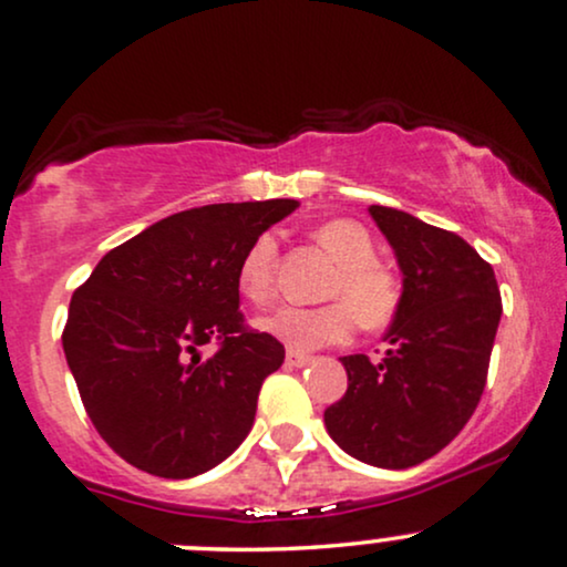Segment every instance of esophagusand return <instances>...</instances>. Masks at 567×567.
<instances>
[{
    "label": "esophagus",
    "mask_w": 567,
    "mask_h": 567,
    "mask_svg": "<svg viewBox=\"0 0 567 567\" xmlns=\"http://www.w3.org/2000/svg\"><path fill=\"white\" fill-rule=\"evenodd\" d=\"M313 357H309V353H301V351H288V364L290 367H306L311 364Z\"/></svg>",
    "instance_id": "34e87169"
}]
</instances>
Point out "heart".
Segmentation results:
<instances>
[{
	"label": "heart",
	"instance_id": "heart-1",
	"mask_svg": "<svg viewBox=\"0 0 567 567\" xmlns=\"http://www.w3.org/2000/svg\"><path fill=\"white\" fill-rule=\"evenodd\" d=\"M313 240L338 264L324 290L327 298L338 301L311 309L282 303L256 319L258 330L290 349L311 351L349 340L357 322L367 330H380L391 322L401 303V282L388 266L374 261L370 231L351 218H336L313 229ZM275 237H256L237 269V288L248 301H269L275 290Z\"/></svg>",
	"mask_w": 567,
	"mask_h": 567
}]
</instances>
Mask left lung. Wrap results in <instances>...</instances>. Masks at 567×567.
I'll use <instances>...</instances> for the list:
<instances>
[{"instance_id":"left-lung-1","label":"left lung","mask_w":567,"mask_h":567,"mask_svg":"<svg viewBox=\"0 0 567 567\" xmlns=\"http://www.w3.org/2000/svg\"><path fill=\"white\" fill-rule=\"evenodd\" d=\"M401 269V303L372 364L343 357L349 391L327 406L330 439L353 460L385 470L431 460L467 425L486 385L502 317L491 264L454 231L404 210L370 206Z\"/></svg>"}]
</instances>
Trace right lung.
<instances>
[{
	"label": "right lung",
	"mask_w": 567,
	"mask_h": 567,
	"mask_svg": "<svg viewBox=\"0 0 567 567\" xmlns=\"http://www.w3.org/2000/svg\"><path fill=\"white\" fill-rule=\"evenodd\" d=\"M296 200L216 203L161 218L102 256L73 292L63 351L89 420L158 478H195L250 433L277 338L243 327L237 269ZM214 339L206 360L199 346Z\"/></svg>",
	"instance_id": "right-lung-1"
}]
</instances>
